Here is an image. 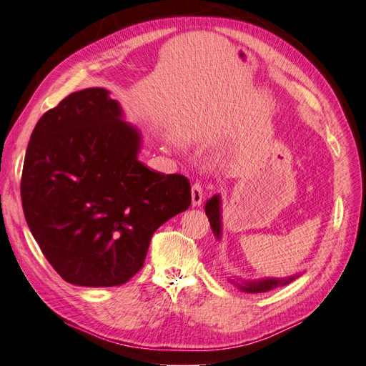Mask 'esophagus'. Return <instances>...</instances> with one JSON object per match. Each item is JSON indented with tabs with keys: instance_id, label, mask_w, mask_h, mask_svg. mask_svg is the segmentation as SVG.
Returning a JSON list of instances; mask_svg holds the SVG:
<instances>
[{
	"instance_id": "1",
	"label": "esophagus",
	"mask_w": 366,
	"mask_h": 366,
	"mask_svg": "<svg viewBox=\"0 0 366 366\" xmlns=\"http://www.w3.org/2000/svg\"><path fill=\"white\" fill-rule=\"evenodd\" d=\"M203 199H204L203 184H201L199 181L193 182V185H192V203H193V206H199L201 203H203Z\"/></svg>"
}]
</instances>
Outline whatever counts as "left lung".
<instances>
[{"mask_svg":"<svg viewBox=\"0 0 366 366\" xmlns=\"http://www.w3.org/2000/svg\"><path fill=\"white\" fill-rule=\"evenodd\" d=\"M206 215L209 219V223H211V228L214 231V234L217 237H220V231H222V224H220V199L219 197H214L212 199H209L206 203ZM294 278L297 277H291L287 280H262V282H252V283H244L239 285L240 290H244L247 292H267L270 290H274L278 285L285 286L287 283H291Z\"/></svg>","mask_w":366,"mask_h":366,"instance_id":"8db88e82","label":"left lung"}]
</instances>
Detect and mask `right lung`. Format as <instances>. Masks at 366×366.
<instances>
[{
  "label": "right lung",
  "instance_id": "1",
  "mask_svg": "<svg viewBox=\"0 0 366 366\" xmlns=\"http://www.w3.org/2000/svg\"><path fill=\"white\" fill-rule=\"evenodd\" d=\"M138 132L104 88L69 94L31 134L20 182L25 219L44 256L72 285L127 283L160 224L189 209L182 174L138 162Z\"/></svg>",
  "mask_w": 366,
  "mask_h": 366
}]
</instances>
